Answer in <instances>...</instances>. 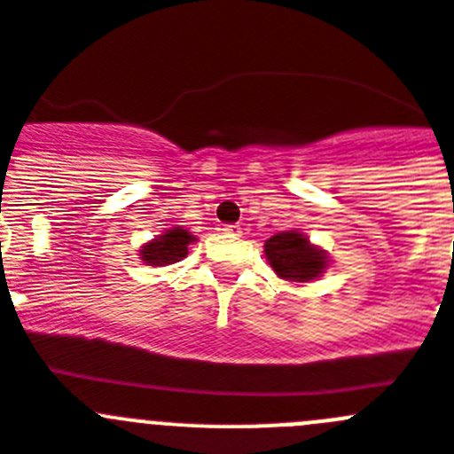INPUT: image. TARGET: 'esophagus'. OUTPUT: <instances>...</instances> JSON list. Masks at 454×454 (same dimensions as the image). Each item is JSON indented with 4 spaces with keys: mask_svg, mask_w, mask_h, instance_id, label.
Masks as SVG:
<instances>
[{
    "mask_svg": "<svg viewBox=\"0 0 454 454\" xmlns=\"http://www.w3.org/2000/svg\"><path fill=\"white\" fill-rule=\"evenodd\" d=\"M223 231H224V234H230V236H240V234H243V227H240V224H227Z\"/></svg>",
    "mask_w": 454,
    "mask_h": 454,
    "instance_id": "1",
    "label": "esophagus"
}]
</instances>
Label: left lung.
Segmentation results:
<instances>
[{"label": "left lung", "instance_id": "8db88e82", "mask_svg": "<svg viewBox=\"0 0 454 454\" xmlns=\"http://www.w3.org/2000/svg\"><path fill=\"white\" fill-rule=\"evenodd\" d=\"M263 252L274 274L290 284H310L331 265L326 249L310 243L309 236L299 230L274 234L272 239L265 240Z\"/></svg>", "mask_w": 454, "mask_h": 454}]
</instances>
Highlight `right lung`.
I'll list each match as a JSON object with an SVG mask.
<instances>
[{"mask_svg": "<svg viewBox=\"0 0 454 454\" xmlns=\"http://www.w3.org/2000/svg\"><path fill=\"white\" fill-rule=\"evenodd\" d=\"M195 240L198 239L193 236V231L177 224V227L164 230L153 240L141 245L139 259L145 265H153V268H164V265L177 263V261L184 259L189 254V245H193Z\"/></svg>", "mask_w": 454, "mask_h": 454, "instance_id": "1", "label": "right lung"}]
</instances>
